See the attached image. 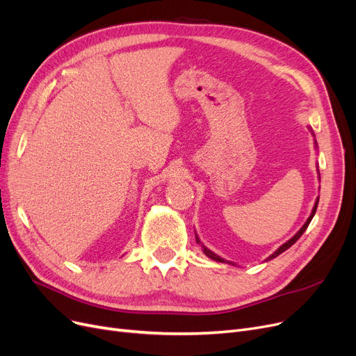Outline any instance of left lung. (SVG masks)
I'll list each match as a JSON object with an SVG mask.
<instances>
[{
  "mask_svg": "<svg viewBox=\"0 0 356 356\" xmlns=\"http://www.w3.org/2000/svg\"><path fill=\"white\" fill-rule=\"evenodd\" d=\"M308 129H310V132H312V135L314 136V147H316V149L318 148L317 147V141H316V135H314V132H313V129H312V127H308ZM317 175H318V180H320V173H318V167H317ZM317 205H318V197L316 199V202H314V207H313V211H312V213H310V216H308V218H307V221L304 222V225L297 231V233L296 234H293L288 241H285L281 247H277V249L266 259V261L268 260H272V259H275V257H277V256H280L281 253H284L285 250H288L289 249V247L293 244V243H296L301 236H302V233H304V231L307 229V227H308V224H310L312 222V220H313V216H314V213H316V209H317ZM196 243L197 244H200V247H202V252L209 257V259H212V260H215V261H221V264H228V265H233V266H237L236 264H234V261H229V260H225V259H222L221 256H218V254H216V253H213L212 250H209L208 249V247L202 243V241H200V238H199V236L196 234Z\"/></svg>",
  "mask_w": 356,
  "mask_h": 356,
  "instance_id": "8db88e82",
  "label": "left lung"
}]
</instances>
